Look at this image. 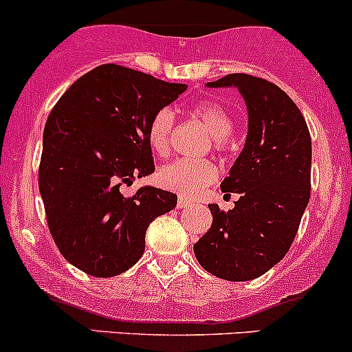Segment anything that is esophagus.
Masks as SVG:
<instances>
[{
	"mask_svg": "<svg viewBox=\"0 0 352 352\" xmlns=\"http://www.w3.org/2000/svg\"><path fill=\"white\" fill-rule=\"evenodd\" d=\"M177 206H179L180 209L187 208V206H190V201H187V199H184V197H179V201H177Z\"/></svg>",
	"mask_w": 352,
	"mask_h": 352,
	"instance_id": "esophagus-1",
	"label": "esophagus"
}]
</instances>
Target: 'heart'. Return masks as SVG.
I'll return each mask as SVG.
<instances>
[{
  "label": "heart",
  "mask_w": 352,
  "mask_h": 352,
  "mask_svg": "<svg viewBox=\"0 0 352 352\" xmlns=\"http://www.w3.org/2000/svg\"><path fill=\"white\" fill-rule=\"evenodd\" d=\"M190 113L197 117L211 133V144L216 151H225L228 136L233 131V119L225 107L214 100H199L190 107ZM175 113L170 107L156 110L148 124V141L155 153L166 155L172 144ZM218 177V168L211 160L180 158L163 165L158 170V182L165 189L173 190L182 197H196Z\"/></svg>",
  "instance_id": "1"
}]
</instances>
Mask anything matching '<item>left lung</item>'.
<instances>
[{
  "label": "left lung",
  "mask_w": 352,
  "mask_h": 352,
  "mask_svg": "<svg viewBox=\"0 0 352 352\" xmlns=\"http://www.w3.org/2000/svg\"><path fill=\"white\" fill-rule=\"evenodd\" d=\"M208 87L239 88L248 110V134L221 182L223 192L240 199L226 212L209 204L212 225L194 254L212 276L250 281L278 264L296 236L310 199V131L296 104L264 78L233 73Z\"/></svg>",
  "instance_id": "left-lung-1"
}]
</instances>
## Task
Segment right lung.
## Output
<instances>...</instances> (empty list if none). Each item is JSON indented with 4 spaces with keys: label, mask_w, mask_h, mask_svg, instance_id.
I'll use <instances>...</instances> for the list:
<instances>
[{
    "label": "right lung",
    "mask_w": 352,
    "mask_h": 352,
    "mask_svg": "<svg viewBox=\"0 0 352 352\" xmlns=\"http://www.w3.org/2000/svg\"><path fill=\"white\" fill-rule=\"evenodd\" d=\"M186 90L102 65L78 78L49 113L38 189L52 239L80 271L112 278L133 267L150 223L177 206L166 190L144 186L126 197L122 187L155 172L148 124Z\"/></svg>",
    "instance_id": "obj_1"
}]
</instances>
